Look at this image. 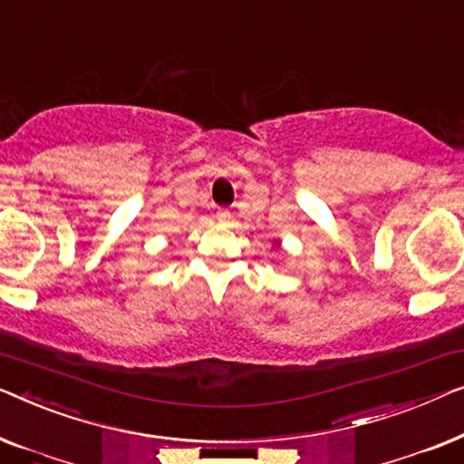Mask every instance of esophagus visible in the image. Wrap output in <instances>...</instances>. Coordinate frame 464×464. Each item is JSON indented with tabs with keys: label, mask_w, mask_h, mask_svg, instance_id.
Wrapping results in <instances>:
<instances>
[{
	"label": "esophagus",
	"mask_w": 464,
	"mask_h": 464,
	"mask_svg": "<svg viewBox=\"0 0 464 464\" xmlns=\"http://www.w3.org/2000/svg\"><path fill=\"white\" fill-rule=\"evenodd\" d=\"M217 218H218V223H227V220L231 218V214L227 212V210H218L217 212Z\"/></svg>",
	"instance_id": "1"
}]
</instances>
